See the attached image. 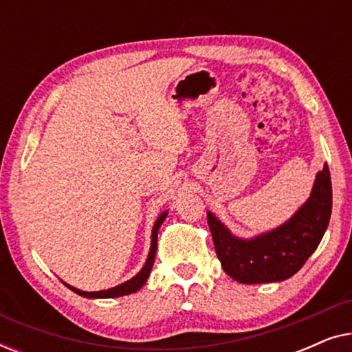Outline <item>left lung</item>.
Here are the masks:
<instances>
[{"instance_id":"obj_1","label":"left lung","mask_w":352,"mask_h":352,"mask_svg":"<svg viewBox=\"0 0 352 352\" xmlns=\"http://www.w3.org/2000/svg\"><path fill=\"white\" fill-rule=\"evenodd\" d=\"M331 214V179L327 163L311 195L278 228L243 239L208 211V226L224 272L240 283L282 282L300 271L319 247Z\"/></svg>"}]
</instances>
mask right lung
<instances>
[{
	"mask_svg": "<svg viewBox=\"0 0 352 352\" xmlns=\"http://www.w3.org/2000/svg\"><path fill=\"white\" fill-rule=\"evenodd\" d=\"M168 216V211H163L158 216L155 224H153L152 228V239H151V250H148V256L146 259V263H144V266L141 271H139L136 276L129 278V280L120 283V285L113 287V288H109V290H99V292H83V290H78V288L69 285V283L62 282L67 288H70L72 292H75L76 295L80 296H85V298H118V296H124V295H131V293L138 292L139 288H141L144 283L147 282L148 276H151V271H152V266H153V261H155V253H157V237H158V229H160V226L163 224V221Z\"/></svg>",
	"mask_w": 352,
	"mask_h": 352,
	"instance_id": "obj_1",
	"label": "right lung"
}]
</instances>
